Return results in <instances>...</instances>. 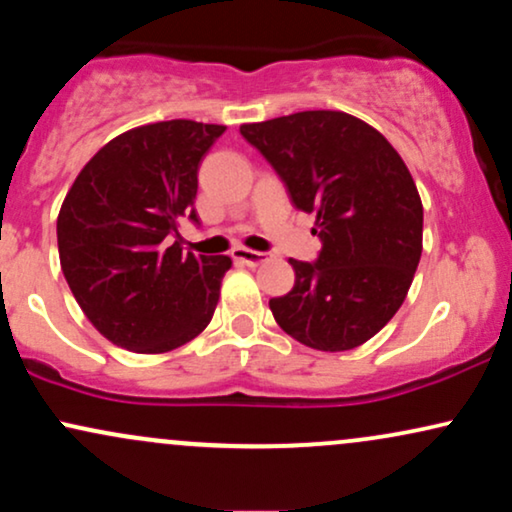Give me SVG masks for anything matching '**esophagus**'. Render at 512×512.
<instances>
[{
	"instance_id": "obj_1",
	"label": "esophagus",
	"mask_w": 512,
	"mask_h": 512,
	"mask_svg": "<svg viewBox=\"0 0 512 512\" xmlns=\"http://www.w3.org/2000/svg\"><path fill=\"white\" fill-rule=\"evenodd\" d=\"M233 260L240 262V264H248V267H257V264L267 262V252L236 248V250H233Z\"/></svg>"
}]
</instances>
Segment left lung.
Wrapping results in <instances>:
<instances>
[{
  "mask_svg": "<svg viewBox=\"0 0 512 512\" xmlns=\"http://www.w3.org/2000/svg\"><path fill=\"white\" fill-rule=\"evenodd\" d=\"M240 134L293 207L317 214L320 255L289 260L296 284L269 301L274 320L310 349H356L392 320L419 267L424 207L409 168L378 129L339 110L274 117Z\"/></svg>",
  "mask_w": 512,
  "mask_h": 512,
  "instance_id": "1",
  "label": "left lung"
}]
</instances>
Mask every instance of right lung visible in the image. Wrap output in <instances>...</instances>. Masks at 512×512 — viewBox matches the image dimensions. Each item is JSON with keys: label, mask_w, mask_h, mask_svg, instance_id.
Returning a JSON list of instances; mask_svg holds the SVG:
<instances>
[{"label": "right lung", "mask_w": 512, "mask_h": 512, "mask_svg": "<svg viewBox=\"0 0 512 512\" xmlns=\"http://www.w3.org/2000/svg\"><path fill=\"white\" fill-rule=\"evenodd\" d=\"M223 125L134 127L76 175L57 216V248L76 303L105 339L163 354L211 322L226 255L182 252L180 219L199 223L197 170Z\"/></svg>", "instance_id": "add662e5"}]
</instances>
